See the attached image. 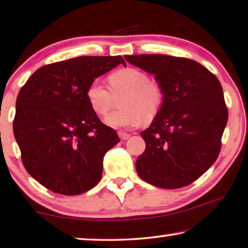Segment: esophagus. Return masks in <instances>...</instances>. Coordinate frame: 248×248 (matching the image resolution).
Here are the masks:
<instances>
[{"mask_svg":"<svg viewBox=\"0 0 248 248\" xmlns=\"http://www.w3.org/2000/svg\"><path fill=\"white\" fill-rule=\"evenodd\" d=\"M118 136H120L121 140H123V141H125V140H127L128 138H130V134L126 132H123V131H120L118 132Z\"/></svg>","mask_w":248,"mask_h":248,"instance_id":"1","label":"esophagus"}]
</instances>
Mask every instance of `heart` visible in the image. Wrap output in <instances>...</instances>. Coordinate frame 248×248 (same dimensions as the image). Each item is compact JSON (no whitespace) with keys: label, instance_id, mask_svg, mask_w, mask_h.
Instances as JSON below:
<instances>
[{"label":"heart","instance_id":"heart-1","mask_svg":"<svg viewBox=\"0 0 248 248\" xmlns=\"http://www.w3.org/2000/svg\"><path fill=\"white\" fill-rule=\"evenodd\" d=\"M108 89L94 80L86 89V99L93 112L105 116L115 106L120 110L105 118V123L113 128H133L144 120L153 121L164 103V91L160 82L151 79L145 71L138 68H122L107 77Z\"/></svg>","mask_w":248,"mask_h":248}]
</instances>
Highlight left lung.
<instances>
[{"label":"left lung","mask_w":248,"mask_h":248,"mask_svg":"<svg viewBox=\"0 0 248 248\" xmlns=\"http://www.w3.org/2000/svg\"><path fill=\"white\" fill-rule=\"evenodd\" d=\"M124 58L154 75L164 91L160 113L141 132L145 151L136 160L138 174L157 188L178 189L192 184L220 152L228 110L219 80L188 58L164 55Z\"/></svg>","instance_id":"obj_1"}]
</instances>
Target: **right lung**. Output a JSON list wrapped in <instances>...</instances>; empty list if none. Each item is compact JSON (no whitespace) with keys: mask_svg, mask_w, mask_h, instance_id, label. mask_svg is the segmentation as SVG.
I'll list each match as a JSON object with an SVG mask.
<instances>
[{"mask_svg":"<svg viewBox=\"0 0 248 248\" xmlns=\"http://www.w3.org/2000/svg\"><path fill=\"white\" fill-rule=\"evenodd\" d=\"M121 56H84L39 68L20 89L13 133L28 173L46 189L80 195L98 184L107 151L120 142L86 99L95 78Z\"/></svg>","mask_w":248,"mask_h":248,"instance_id":"1","label":"right lung"}]
</instances>
